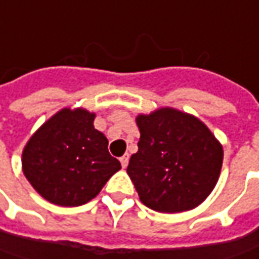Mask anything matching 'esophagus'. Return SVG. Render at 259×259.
<instances>
[{
  "mask_svg": "<svg viewBox=\"0 0 259 259\" xmlns=\"http://www.w3.org/2000/svg\"><path fill=\"white\" fill-rule=\"evenodd\" d=\"M120 163H121V166H123V168H126V166H127V163H129V155H127V153H124V155L120 158Z\"/></svg>",
  "mask_w": 259,
  "mask_h": 259,
  "instance_id": "esophagus-1",
  "label": "esophagus"
}]
</instances>
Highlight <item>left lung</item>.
Returning a JSON list of instances; mask_svg holds the SVG:
<instances>
[{"instance_id": "obj_1", "label": "left lung", "mask_w": 259, "mask_h": 259, "mask_svg": "<svg viewBox=\"0 0 259 259\" xmlns=\"http://www.w3.org/2000/svg\"><path fill=\"white\" fill-rule=\"evenodd\" d=\"M138 152L127 174L152 210L180 213L201 204L218 184L223 146L196 116L172 107L139 114Z\"/></svg>"}]
</instances>
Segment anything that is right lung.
<instances>
[{
    "label": "right lung",
    "instance_id": "right-lung-1",
    "mask_svg": "<svg viewBox=\"0 0 259 259\" xmlns=\"http://www.w3.org/2000/svg\"><path fill=\"white\" fill-rule=\"evenodd\" d=\"M96 113L65 107L36 130L21 155L31 187L56 206L75 207L98 196L121 165L107 138L94 127Z\"/></svg>",
    "mask_w": 259,
    "mask_h": 259
}]
</instances>
